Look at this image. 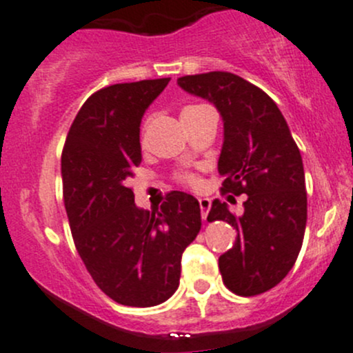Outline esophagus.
Masks as SVG:
<instances>
[{"instance_id":"obj_1","label":"esophagus","mask_w":353,"mask_h":353,"mask_svg":"<svg viewBox=\"0 0 353 353\" xmlns=\"http://www.w3.org/2000/svg\"><path fill=\"white\" fill-rule=\"evenodd\" d=\"M198 201H199V208H201V216H203V220H206L208 211H210V208H211V201H210V199H208V198H199Z\"/></svg>"}]
</instances>
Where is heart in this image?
Here are the masks:
<instances>
[{
	"mask_svg": "<svg viewBox=\"0 0 353 353\" xmlns=\"http://www.w3.org/2000/svg\"><path fill=\"white\" fill-rule=\"evenodd\" d=\"M179 181H183V183L186 184H196V177L192 176V174H181L179 176Z\"/></svg>",
	"mask_w": 353,
	"mask_h": 353,
	"instance_id": "b5f03b06",
	"label": "heart"
}]
</instances>
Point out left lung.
I'll return each instance as SVG.
<instances>
[{"instance_id":"8db88e82","label":"left lung","mask_w":353,"mask_h":353,"mask_svg":"<svg viewBox=\"0 0 353 353\" xmlns=\"http://www.w3.org/2000/svg\"><path fill=\"white\" fill-rule=\"evenodd\" d=\"M177 84L220 111L221 191L247 194L242 216L220 199L208 214L236 230L235 245L218 259L223 283L239 296L262 294L288 276L301 250L307 199L299 148L270 96L240 76L214 70Z\"/></svg>"}]
</instances>
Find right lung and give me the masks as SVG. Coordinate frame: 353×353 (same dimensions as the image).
Listing matches in <instances>:
<instances>
[{
  "instance_id": "1",
  "label": "right lung",
  "mask_w": 353,
  "mask_h": 353,
  "mask_svg": "<svg viewBox=\"0 0 353 353\" xmlns=\"http://www.w3.org/2000/svg\"><path fill=\"white\" fill-rule=\"evenodd\" d=\"M169 81L96 91L70 125L62 150V191L74 245L96 285L125 306L167 301L179 288L184 248L201 230L194 196L172 191L161 208L143 211L127 186L142 162L143 113Z\"/></svg>"
}]
</instances>
